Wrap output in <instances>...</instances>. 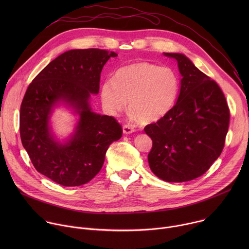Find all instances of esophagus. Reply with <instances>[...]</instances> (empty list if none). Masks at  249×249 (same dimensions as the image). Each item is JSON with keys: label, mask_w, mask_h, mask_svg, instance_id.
Listing matches in <instances>:
<instances>
[{"label": "esophagus", "mask_w": 249, "mask_h": 249, "mask_svg": "<svg viewBox=\"0 0 249 249\" xmlns=\"http://www.w3.org/2000/svg\"><path fill=\"white\" fill-rule=\"evenodd\" d=\"M122 131H123V133L124 134H132L135 130H134V128L132 127V126H130V125H124L123 126V128H122Z\"/></svg>", "instance_id": "1"}]
</instances>
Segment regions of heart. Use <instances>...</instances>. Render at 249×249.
Masks as SVG:
<instances>
[{
    "label": "heart",
    "instance_id": "b5f03b06",
    "mask_svg": "<svg viewBox=\"0 0 249 249\" xmlns=\"http://www.w3.org/2000/svg\"><path fill=\"white\" fill-rule=\"evenodd\" d=\"M179 78L170 67L138 62L115 73L100 87L103 107L110 115L123 111L129 100L130 117L150 124L164 117L176 100Z\"/></svg>",
    "mask_w": 249,
    "mask_h": 249
}]
</instances>
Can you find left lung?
Listing matches in <instances>:
<instances>
[{
  "label": "left lung",
  "instance_id": "left-lung-1",
  "mask_svg": "<svg viewBox=\"0 0 249 249\" xmlns=\"http://www.w3.org/2000/svg\"><path fill=\"white\" fill-rule=\"evenodd\" d=\"M181 75L176 103L160 120L145 127L153 140L151 170L166 182H185L204 174L221 155L230 110L216 82L181 53H163Z\"/></svg>",
  "mask_w": 249,
  "mask_h": 249
}]
</instances>
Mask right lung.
Here are the masks:
<instances>
[{
	"mask_svg": "<svg viewBox=\"0 0 249 249\" xmlns=\"http://www.w3.org/2000/svg\"><path fill=\"white\" fill-rule=\"evenodd\" d=\"M115 52L69 50L51 61L27 88L20 106L21 143L38 172L63 186H80L101 169L110 144L122 136L111 116L95 113L91 94L99 92L100 73ZM64 106L76 116L73 132L59 139L52 115Z\"/></svg>",
	"mask_w": 249,
	"mask_h": 249,
	"instance_id": "1",
	"label": "right lung"
}]
</instances>
